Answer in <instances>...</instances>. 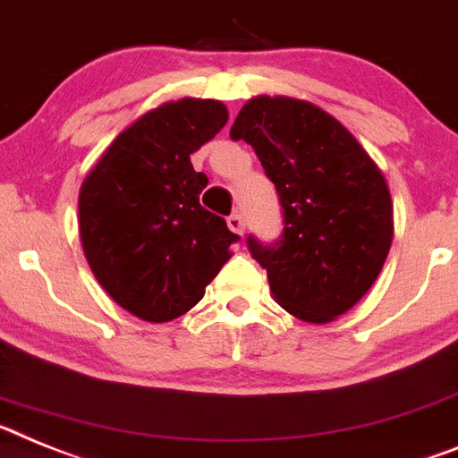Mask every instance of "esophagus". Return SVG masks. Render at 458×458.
<instances>
[{
	"instance_id": "1",
	"label": "esophagus",
	"mask_w": 458,
	"mask_h": 458,
	"mask_svg": "<svg viewBox=\"0 0 458 458\" xmlns=\"http://www.w3.org/2000/svg\"><path fill=\"white\" fill-rule=\"evenodd\" d=\"M228 228L233 230L234 234H244L246 224H244V218H242V214H230V216H228Z\"/></svg>"
}]
</instances>
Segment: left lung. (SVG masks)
I'll return each instance as SVG.
<instances>
[{
    "label": "left lung",
    "mask_w": 458,
    "mask_h": 458,
    "mask_svg": "<svg viewBox=\"0 0 458 458\" xmlns=\"http://www.w3.org/2000/svg\"><path fill=\"white\" fill-rule=\"evenodd\" d=\"M230 138L256 149L284 207L281 240H246L274 300L304 323H332L367 295L392 246L383 173L339 119L300 98H251Z\"/></svg>",
    "instance_id": "8db88e82"
}]
</instances>
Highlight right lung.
I'll return each instance as SVG.
<instances>
[{
  "mask_svg": "<svg viewBox=\"0 0 458 458\" xmlns=\"http://www.w3.org/2000/svg\"><path fill=\"white\" fill-rule=\"evenodd\" d=\"M228 122L214 98L163 103L117 135L81 186V242L101 288L147 323L184 316L240 234L207 212L191 154Z\"/></svg>",
  "mask_w": 458,
  "mask_h": 458,
  "instance_id": "add662e5",
  "label": "right lung"
}]
</instances>
